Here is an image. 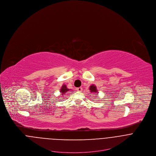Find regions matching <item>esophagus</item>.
<instances>
[{
    "instance_id": "34e87169",
    "label": "esophagus",
    "mask_w": 156,
    "mask_h": 156,
    "mask_svg": "<svg viewBox=\"0 0 156 156\" xmlns=\"http://www.w3.org/2000/svg\"><path fill=\"white\" fill-rule=\"evenodd\" d=\"M76 90L78 91V92H82V88L81 87H79V88H77Z\"/></svg>"
}]
</instances>
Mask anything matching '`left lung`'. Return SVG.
I'll list each match as a JSON object with an SVG mask.
<instances>
[{
    "label": "left lung",
    "instance_id": "8db88e82",
    "mask_svg": "<svg viewBox=\"0 0 156 156\" xmlns=\"http://www.w3.org/2000/svg\"><path fill=\"white\" fill-rule=\"evenodd\" d=\"M89 90L90 92H95V94H98L97 93V89L96 86H95L94 85H92L91 86L89 87Z\"/></svg>",
    "mask_w": 156,
    "mask_h": 156
}]
</instances>
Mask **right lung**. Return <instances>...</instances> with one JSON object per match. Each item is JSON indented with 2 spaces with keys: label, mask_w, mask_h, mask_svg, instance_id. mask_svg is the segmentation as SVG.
I'll use <instances>...</instances> for the list:
<instances>
[{
  "label": "right lung",
  "mask_w": 156,
  "mask_h": 156,
  "mask_svg": "<svg viewBox=\"0 0 156 156\" xmlns=\"http://www.w3.org/2000/svg\"><path fill=\"white\" fill-rule=\"evenodd\" d=\"M69 90H70L67 88V86L66 85H63L61 87V89L60 90V92L62 94V95H64V94L67 93V92H68Z\"/></svg>",
  "instance_id": "1"
}]
</instances>
